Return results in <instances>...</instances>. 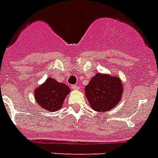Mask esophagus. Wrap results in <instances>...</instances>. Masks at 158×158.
Returning <instances> with one entry per match:
<instances>
[{
  "mask_svg": "<svg viewBox=\"0 0 158 158\" xmlns=\"http://www.w3.org/2000/svg\"><path fill=\"white\" fill-rule=\"evenodd\" d=\"M71 88H72L73 90H79V87L78 85H72Z\"/></svg>",
  "mask_w": 158,
  "mask_h": 158,
  "instance_id": "esophagus-1",
  "label": "esophagus"
}]
</instances>
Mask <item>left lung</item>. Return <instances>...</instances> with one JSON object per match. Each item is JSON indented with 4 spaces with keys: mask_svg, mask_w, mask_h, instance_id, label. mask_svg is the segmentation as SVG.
Wrapping results in <instances>:
<instances>
[{
    "mask_svg": "<svg viewBox=\"0 0 158 158\" xmlns=\"http://www.w3.org/2000/svg\"><path fill=\"white\" fill-rule=\"evenodd\" d=\"M123 93L120 79L97 73L85 87V94L92 109L106 112L118 104Z\"/></svg>",
    "mask_w": 158,
    "mask_h": 158,
    "instance_id": "obj_1",
    "label": "left lung"
}]
</instances>
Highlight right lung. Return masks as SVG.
<instances>
[{
    "mask_svg": "<svg viewBox=\"0 0 158 158\" xmlns=\"http://www.w3.org/2000/svg\"><path fill=\"white\" fill-rule=\"evenodd\" d=\"M70 91L66 84L58 83L49 77L35 90V98L40 107L52 112L61 108L65 97Z\"/></svg>",
    "mask_w": 158,
    "mask_h": 158,
    "instance_id": "add662e5",
    "label": "right lung"
}]
</instances>
